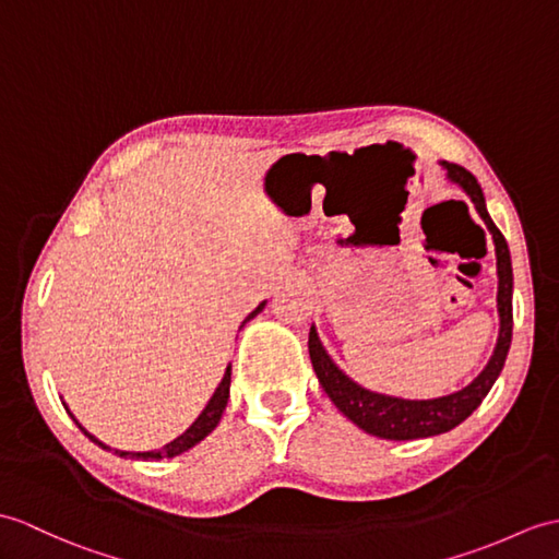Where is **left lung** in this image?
Segmentation results:
<instances>
[{
  "label": "left lung",
  "instance_id": "left-lung-1",
  "mask_svg": "<svg viewBox=\"0 0 559 559\" xmlns=\"http://www.w3.org/2000/svg\"><path fill=\"white\" fill-rule=\"evenodd\" d=\"M448 178L457 183L466 194H469L476 212L486 221L488 230L492 233V242H496V257H498V314H500V333L498 345L492 353L488 367L476 376V379L462 388V391L436 397V400H402L367 391L359 383H355L341 367L329 357L323 349L317 331H309V357L311 367L317 371V379L323 391L331 397V402L338 407L349 421H355L361 431L371 436H379L385 440H414V438H428L445 433L450 428L462 424L469 414L481 405L484 397L500 376L504 359L510 353L512 343V262L510 250L504 242L502 233L492 224L486 212V200L481 186L476 178L466 171L460 164L443 162Z\"/></svg>",
  "mask_w": 559,
  "mask_h": 559
}]
</instances>
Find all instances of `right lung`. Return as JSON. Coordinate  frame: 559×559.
Wrapping results in <instances>:
<instances>
[{
	"mask_svg": "<svg viewBox=\"0 0 559 559\" xmlns=\"http://www.w3.org/2000/svg\"><path fill=\"white\" fill-rule=\"evenodd\" d=\"M264 305H266V302L259 305V307L252 311V314H248V319H245V321H250L252 317H257L259 311L264 309ZM245 321H242V323H245ZM228 393H230V367L226 369L224 379H221V383H218V388L214 391L212 400L206 402V407L202 409L200 417L192 421V426L188 428L186 433H180L178 438H174L171 443L164 445L162 450H150V452H123V450H116V455H119V457H128V455H131V457H138V460H164V457H176V455H180V452H186V450L194 448V445L200 443L202 438L210 436V433L214 431V428H216V424L221 421V414H224L226 402H228ZM67 412H69V407H67ZM71 419H73V414H71ZM73 421H75V419H73ZM75 424H78V421H75ZM78 428H81V431H83L90 440H93V443H97V445L104 448V450H109L107 445L99 443V440H97L93 433H87L81 424H78Z\"/></svg>",
	"mask_w": 559,
	"mask_h": 559,
	"instance_id": "obj_1",
	"label": "right lung"
}]
</instances>
